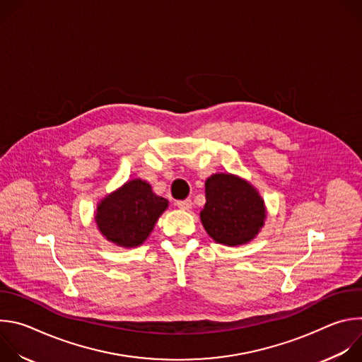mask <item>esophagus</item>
<instances>
[{
    "mask_svg": "<svg viewBox=\"0 0 362 362\" xmlns=\"http://www.w3.org/2000/svg\"><path fill=\"white\" fill-rule=\"evenodd\" d=\"M176 206L179 209L182 211H189L192 208V200L190 199H186V200H177L176 202Z\"/></svg>",
    "mask_w": 362,
    "mask_h": 362,
    "instance_id": "34e87169",
    "label": "esophagus"
}]
</instances>
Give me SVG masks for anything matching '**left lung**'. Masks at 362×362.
Instances as JSON below:
<instances>
[{"label":"left lung","instance_id":"left-lung-1","mask_svg":"<svg viewBox=\"0 0 362 362\" xmlns=\"http://www.w3.org/2000/svg\"><path fill=\"white\" fill-rule=\"evenodd\" d=\"M204 193L200 221L215 242L245 245L265 225L264 199L249 182L230 173H216L206 180Z\"/></svg>","mask_w":362,"mask_h":362}]
</instances>
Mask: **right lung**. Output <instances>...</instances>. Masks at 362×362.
<instances>
[{"label": "right lung", "mask_w": 362, "mask_h": 362, "mask_svg": "<svg viewBox=\"0 0 362 362\" xmlns=\"http://www.w3.org/2000/svg\"><path fill=\"white\" fill-rule=\"evenodd\" d=\"M168 206V199L153 193L146 180L133 179L100 200L94 221L109 242L136 247L148 238Z\"/></svg>", "instance_id": "obj_1"}]
</instances>
